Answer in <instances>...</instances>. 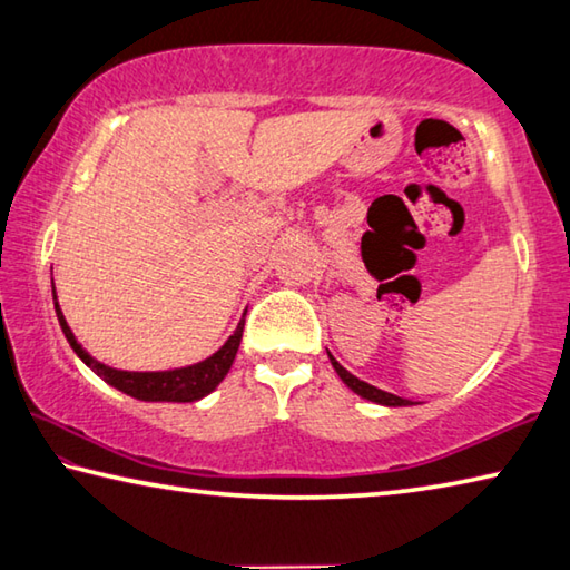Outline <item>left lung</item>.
Wrapping results in <instances>:
<instances>
[{
    "instance_id": "left-lung-1",
    "label": "left lung",
    "mask_w": 570,
    "mask_h": 570,
    "mask_svg": "<svg viewBox=\"0 0 570 570\" xmlns=\"http://www.w3.org/2000/svg\"><path fill=\"white\" fill-rule=\"evenodd\" d=\"M330 362H332V366H334V372L340 374V380L346 384V387H350L354 394H360L362 400H370V402H374V404H384V407H410V404H414L412 400H404V397H397V394H390V392H384V390H377V387H372V384H366V382H362L360 377H354L352 372H346L344 366L334 360V356L330 354Z\"/></svg>"
}]
</instances>
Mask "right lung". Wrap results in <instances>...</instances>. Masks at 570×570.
<instances>
[{
    "instance_id": "add662e5",
    "label": "right lung",
    "mask_w": 570,
    "mask_h": 570,
    "mask_svg": "<svg viewBox=\"0 0 570 570\" xmlns=\"http://www.w3.org/2000/svg\"><path fill=\"white\" fill-rule=\"evenodd\" d=\"M52 298H55L57 322H60L62 334L67 336V342H70L72 352L80 356V360L88 364L100 380L108 382L110 387L130 394V397L142 400V402H196V400H204L206 394L214 392L218 384L224 382V377L230 370V364H234V360H236L240 334H244V320H240L238 326H236V332L228 336L226 344L220 346L218 352L210 354L208 360H204V362L178 366V370H163V372H125V370H115V366L98 362L88 350H85L80 342H77V336L72 334L70 324H67V320H65L60 302H57L55 286H52Z\"/></svg>"
}]
</instances>
